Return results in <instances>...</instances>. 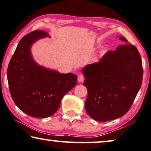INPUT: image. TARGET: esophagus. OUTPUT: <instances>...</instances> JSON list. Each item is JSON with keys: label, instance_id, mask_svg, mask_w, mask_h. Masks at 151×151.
I'll return each instance as SVG.
<instances>
[{"label": "esophagus", "instance_id": "esophagus-1", "mask_svg": "<svg viewBox=\"0 0 151 151\" xmlns=\"http://www.w3.org/2000/svg\"><path fill=\"white\" fill-rule=\"evenodd\" d=\"M84 80V77L82 75H79L78 77V81L79 82H82Z\"/></svg>", "mask_w": 151, "mask_h": 151}]
</instances>
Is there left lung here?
Listing matches in <instances>:
<instances>
[{
  "instance_id": "left-lung-1",
  "label": "left lung",
  "mask_w": 151,
  "mask_h": 151,
  "mask_svg": "<svg viewBox=\"0 0 151 151\" xmlns=\"http://www.w3.org/2000/svg\"><path fill=\"white\" fill-rule=\"evenodd\" d=\"M127 44L105 54L99 63L86 65L82 73L88 91L85 108L97 121L106 122L128 112L142 82L141 56L134 45L119 36Z\"/></svg>"
}]
</instances>
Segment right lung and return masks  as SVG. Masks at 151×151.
I'll use <instances>...</instances> for the list:
<instances>
[{
    "instance_id": "obj_1",
    "label": "right lung",
    "mask_w": 151,
    "mask_h": 151,
    "mask_svg": "<svg viewBox=\"0 0 151 151\" xmlns=\"http://www.w3.org/2000/svg\"><path fill=\"white\" fill-rule=\"evenodd\" d=\"M50 37L43 30H35L21 39L7 69L9 91L23 112L36 118H47L56 112L66 93L77 84L76 74L61 73L39 65L31 47L39 39Z\"/></svg>"
}]
</instances>
